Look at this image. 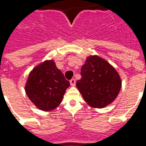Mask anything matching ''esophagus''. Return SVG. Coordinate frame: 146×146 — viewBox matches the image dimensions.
Instances as JSON below:
<instances>
[{
	"instance_id": "esophagus-1",
	"label": "esophagus",
	"mask_w": 146,
	"mask_h": 146,
	"mask_svg": "<svg viewBox=\"0 0 146 146\" xmlns=\"http://www.w3.org/2000/svg\"><path fill=\"white\" fill-rule=\"evenodd\" d=\"M70 84H71V86H75V84H76V80L74 79V78H72V79L70 80Z\"/></svg>"
}]
</instances>
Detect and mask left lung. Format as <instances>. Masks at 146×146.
<instances>
[{"label": "left lung", "mask_w": 146, "mask_h": 146, "mask_svg": "<svg viewBox=\"0 0 146 146\" xmlns=\"http://www.w3.org/2000/svg\"><path fill=\"white\" fill-rule=\"evenodd\" d=\"M80 75L76 87L84 101L92 107H106L114 101L121 88V80L116 70L96 55L87 58Z\"/></svg>", "instance_id": "obj_1"}]
</instances>
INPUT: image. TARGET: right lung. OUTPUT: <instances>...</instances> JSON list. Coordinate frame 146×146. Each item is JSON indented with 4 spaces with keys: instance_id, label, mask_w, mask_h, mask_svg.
I'll return each instance as SVG.
<instances>
[{
    "instance_id": "1",
    "label": "right lung",
    "mask_w": 146,
    "mask_h": 146,
    "mask_svg": "<svg viewBox=\"0 0 146 146\" xmlns=\"http://www.w3.org/2000/svg\"><path fill=\"white\" fill-rule=\"evenodd\" d=\"M70 82L52 60L45 61L30 73L26 93L40 110L49 111L60 104Z\"/></svg>"
}]
</instances>
